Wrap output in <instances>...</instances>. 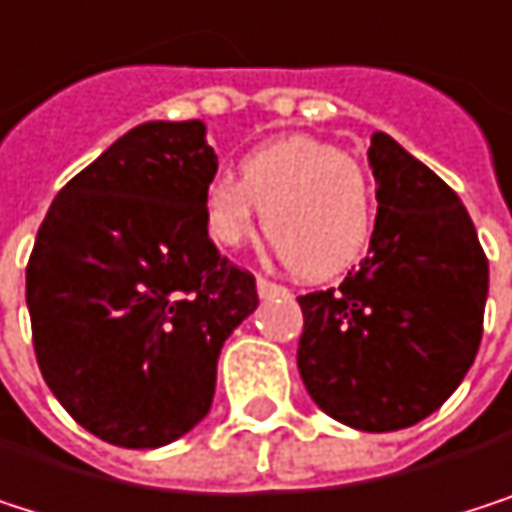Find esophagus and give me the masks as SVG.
<instances>
[{"mask_svg":"<svg viewBox=\"0 0 512 512\" xmlns=\"http://www.w3.org/2000/svg\"><path fill=\"white\" fill-rule=\"evenodd\" d=\"M258 294L267 300V297H288V288H282V285H276V282H270V279H258Z\"/></svg>","mask_w":512,"mask_h":512,"instance_id":"esophagus-1","label":"esophagus"}]
</instances>
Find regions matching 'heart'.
<instances>
[{"instance_id": "1", "label": "heart", "mask_w": 512, "mask_h": 512, "mask_svg": "<svg viewBox=\"0 0 512 512\" xmlns=\"http://www.w3.org/2000/svg\"><path fill=\"white\" fill-rule=\"evenodd\" d=\"M285 267L306 282L351 270L375 230V197L363 167L315 137H282L239 161L236 179L203 191V227L218 248H239L258 227Z\"/></svg>"}]
</instances>
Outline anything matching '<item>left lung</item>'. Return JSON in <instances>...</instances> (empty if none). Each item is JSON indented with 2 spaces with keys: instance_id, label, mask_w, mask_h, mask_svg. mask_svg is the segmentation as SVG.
Masks as SVG:
<instances>
[{
  "instance_id": "left-lung-1",
  "label": "left lung",
  "mask_w": 512,
  "mask_h": 512,
  "mask_svg": "<svg viewBox=\"0 0 512 512\" xmlns=\"http://www.w3.org/2000/svg\"><path fill=\"white\" fill-rule=\"evenodd\" d=\"M378 215L369 254L339 288L300 300L297 366L315 405L360 432L438 411L468 375L489 261L459 194L390 134L369 146Z\"/></svg>"
}]
</instances>
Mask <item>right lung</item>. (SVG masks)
Wrapping results in <instances>:
<instances>
[{
    "mask_svg": "<svg viewBox=\"0 0 512 512\" xmlns=\"http://www.w3.org/2000/svg\"><path fill=\"white\" fill-rule=\"evenodd\" d=\"M206 125L143 122L50 203L26 267L38 369L95 438L152 450L212 405L224 339L258 309L203 227Z\"/></svg>",
    "mask_w": 512,
    "mask_h": 512,
    "instance_id": "obj_1",
    "label": "right lung"
}]
</instances>
